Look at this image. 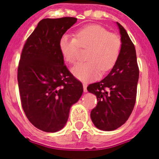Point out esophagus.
I'll use <instances>...</instances> for the list:
<instances>
[{
    "label": "esophagus",
    "mask_w": 159,
    "mask_h": 159,
    "mask_svg": "<svg viewBox=\"0 0 159 159\" xmlns=\"http://www.w3.org/2000/svg\"><path fill=\"white\" fill-rule=\"evenodd\" d=\"M83 91H84L85 93H86L87 92V89H86V88H87V85H86V83H83Z\"/></svg>",
    "instance_id": "1"
}]
</instances>
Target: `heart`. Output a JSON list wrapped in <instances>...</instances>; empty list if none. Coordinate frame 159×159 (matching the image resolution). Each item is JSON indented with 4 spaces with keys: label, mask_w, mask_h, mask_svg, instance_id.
Segmentation results:
<instances>
[{
    "label": "heart",
    "mask_w": 159,
    "mask_h": 159,
    "mask_svg": "<svg viewBox=\"0 0 159 159\" xmlns=\"http://www.w3.org/2000/svg\"><path fill=\"white\" fill-rule=\"evenodd\" d=\"M59 49L64 61L73 64L78 59L80 48H89L86 62L71 70L73 76L82 81H91L100 76V70H111L117 62L121 49V41L100 25H88L79 30L75 38L63 34L59 39Z\"/></svg>",
    "instance_id": "1"
}]
</instances>
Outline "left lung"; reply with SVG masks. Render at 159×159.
<instances>
[{"mask_svg":"<svg viewBox=\"0 0 159 159\" xmlns=\"http://www.w3.org/2000/svg\"><path fill=\"white\" fill-rule=\"evenodd\" d=\"M120 31V56L109 74L101 81L87 86L96 95L97 105L90 113L93 123L105 131L117 129L128 120L135 104L139 70L134 45L123 26Z\"/></svg>","mask_w":159,"mask_h":159,"instance_id":"1","label":"left lung"}]
</instances>
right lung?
Returning <instances> with one entry per match:
<instances>
[{"label":"right lung","mask_w":159,"mask_h":159,"mask_svg":"<svg viewBox=\"0 0 159 159\" xmlns=\"http://www.w3.org/2000/svg\"><path fill=\"white\" fill-rule=\"evenodd\" d=\"M77 19L45 18L28 38L18 69L21 105L35 128L54 133L64 128L71 107L81 97L83 84L64 65L60 38Z\"/></svg>","instance_id":"add662e5"}]
</instances>
